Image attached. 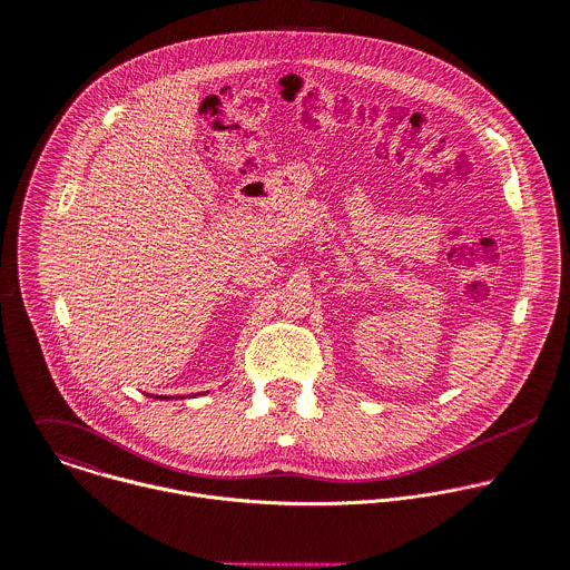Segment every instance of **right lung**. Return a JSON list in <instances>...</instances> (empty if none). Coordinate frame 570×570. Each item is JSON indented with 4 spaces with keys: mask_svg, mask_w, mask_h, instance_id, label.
Returning a JSON list of instances; mask_svg holds the SVG:
<instances>
[{
    "mask_svg": "<svg viewBox=\"0 0 570 570\" xmlns=\"http://www.w3.org/2000/svg\"><path fill=\"white\" fill-rule=\"evenodd\" d=\"M191 396H194V394H191ZM156 399H163V401L167 399V401H169V399H174V396H156ZM178 399H185V396H178Z\"/></svg>",
    "mask_w": 570,
    "mask_h": 570,
    "instance_id": "obj_1",
    "label": "right lung"
}]
</instances>
